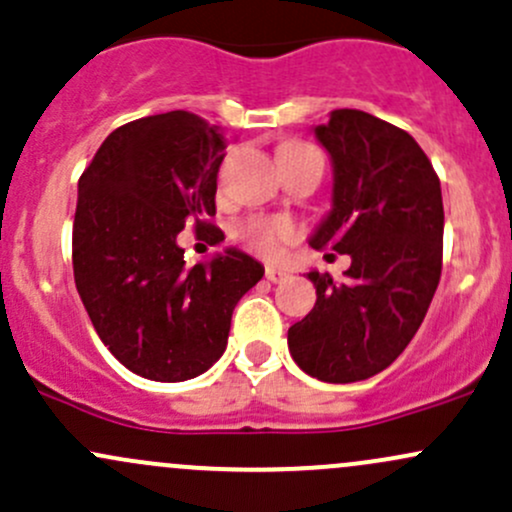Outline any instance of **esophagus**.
<instances>
[{
    "label": "esophagus",
    "mask_w": 512,
    "mask_h": 512,
    "mask_svg": "<svg viewBox=\"0 0 512 512\" xmlns=\"http://www.w3.org/2000/svg\"><path fill=\"white\" fill-rule=\"evenodd\" d=\"M266 278L271 280V283H280V280L288 278V273L280 271V268H276V266H266Z\"/></svg>",
    "instance_id": "1"
}]
</instances>
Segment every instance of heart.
<instances>
[{
    "label": "heart",
    "instance_id": "obj_1",
    "mask_svg": "<svg viewBox=\"0 0 512 512\" xmlns=\"http://www.w3.org/2000/svg\"><path fill=\"white\" fill-rule=\"evenodd\" d=\"M307 148L310 146L300 144V141H288L278 151H307ZM236 236L254 254L268 258V261H276L283 254V244H288V241L298 236V229L285 217H249L236 227Z\"/></svg>",
    "mask_w": 512,
    "mask_h": 512
}]
</instances>
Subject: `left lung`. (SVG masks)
Instances as JSON below:
<instances>
[{"label": "left lung", "instance_id": "8db88e82", "mask_svg": "<svg viewBox=\"0 0 512 512\" xmlns=\"http://www.w3.org/2000/svg\"><path fill=\"white\" fill-rule=\"evenodd\" d=\"M312 131L332 161V207L310 246L349 254L351 266L342 280L307 273L317 302L288 346L317 381H366L403 354L437 290L442 188L408 131L373 114L334 109Z\"/></svg>", "mask_w": 512, "mask_h": 512}]
</instances>
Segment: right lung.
I'll list each match as a JSON object with an SVG mask.
<instances>
[{"label": "right lung", "instance_id": "right-lung-1", "mask_svg": "<svg viewBox=\"0 0 512 512\" xmlns=\"http://www.w3.org/2000/svg\"><path fill=\"white\" fill-rule=\"evenodd\" d=\"M227 139L197 114L168 112L119 126L78 183L75 285L97 334L136 376L178 383L227 349L236 302L263 278L254 256L227 246L195 266L178 234L222 241L214 217Z\"/></svg>", "mask_w": 512, "mask_h": 512}]
</instances>
